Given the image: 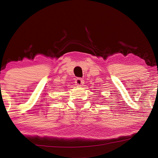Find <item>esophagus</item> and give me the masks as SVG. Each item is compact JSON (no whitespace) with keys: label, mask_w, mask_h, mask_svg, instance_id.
Returning <instances> with one entry per match:
<instances>
[{"label":"esophagus","mask_w":158,"mask_h":158,"mask_svg":"<svg viewBox=\"0 0 158 158\" xmlns=\"http://www.w3.org/2000/svg\"><path fill=\"white\" fill-rule=\"evenodd\" d=\"M75 84L77 85H79V86H82L84 84V79H82L81 78H77L75 80Z\"/></svg>","instance_id":"obj_1"}]
</instances>
